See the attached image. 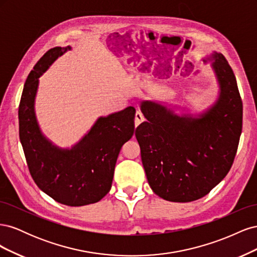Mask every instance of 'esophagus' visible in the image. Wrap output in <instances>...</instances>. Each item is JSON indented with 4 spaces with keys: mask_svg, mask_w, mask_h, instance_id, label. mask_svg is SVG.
<instances>
[{
    "mask_svg": "<svg viewBox=\"0 0 257 257\" xmlns=\"http://www.w3.org/2000/svg\"><path fill=\"white\" fill-rule=\"evenodd\" d=\"M144 120H145V118H144L143 113L141 111H137L135 114V126H138L139 124L144 122Z\"/></svg>",
    "mask_w": 257,
    "mask_h": 257,
    "instance_id": "esophagus-1",
    "label": "esophagus"
}]
</instances>
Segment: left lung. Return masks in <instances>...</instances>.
<instances>
[{
  "label": "left lung",
  "instance_id": "8db88e82",
  "mask_svg": "<svg viewBox=\"0 0 257 257\" xmlns=\"http://www.w3.org/2000/svg\"><path fill=\"white\" fill-rule=\"evenodd\" d=\"M207 60L213 61L220 93L205 112L179 115L154 100L141 103L147 121L135 136L148 183L161 198L175 203L204 197L223 180L242 130V100L234 72L222 53Z\"/></svg>",
  "mask_w": 257,
  "mask_h": 257
}]
</instances>
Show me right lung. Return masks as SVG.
I'll return each mask as SVG.
<instances>
[{
    "label": "right lung",
    "instance_id": "obj_1",
    "mask_svg": "<svg viewBox=\"0 0 257 257\" xmlns=\"http://www.w3.org/2000/svg\"><path fill=\"white\" fill-rule=\"evenodd\" d=\"M72 48L54 47L31 71L19 105V137L33 180L60 204L79 207L97 203L110 191L114 166L122 146L134 134L135 108L99 116L71 149L54 146L42 133L35 114L38 78Z\"/></svg>",
    "mask_w": 257,
    "mask_h": 257
}]
</instances>
